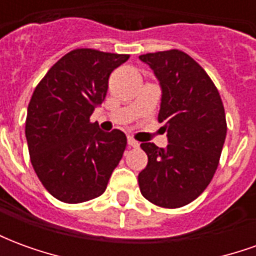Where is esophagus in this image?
Here are the masks:
<instances>
[{
  "label": "esophagus",
  "instance_id": "1",
  "mask_svg": "<svg viewBox=\"0 0 256 256\" xmlns=\"http://www.w3.org/2000/svg\"><path fill=\"white\" fill-rule=\"evenodd\" d=\"M128 145L132 146V148H138V146H140L138 141H136V140L132 138V137H128Z\"/></svg>",
  "mask_w": 256,
  "mask_h": 256
}]
</instances>
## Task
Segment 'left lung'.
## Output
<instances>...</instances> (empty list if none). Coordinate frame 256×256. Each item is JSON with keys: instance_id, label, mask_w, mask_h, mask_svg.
I'll list each match as a JSON object with an SVG mask.
<instances>
[{"instance_id": "8db88e82", "label": "left lung", "mask_w": 256, "mask_h": 256, "mask_svg": "<svg viewBox=\"0 0 256 256\" xmlns=\"http://www.w3.org/2000/svg\"><path fill=\"white\" fill-rule=\"evenodd\" d=\"M162 86L158 120L170 144L141 148L148 164L138 174L140 190L163 208H180L198 198L214 177L226 137L225 108L208 74L178 49L141 54Z\"/></svg>"}]
</instances>
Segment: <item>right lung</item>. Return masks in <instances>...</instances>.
I'll use <instances>...</instances> for the list:
<instances>
[{"label":"right lung","instance_id":"1","mask_svg":"<svg viewBox=\"0 0 256 256\" xmlns=\"http://www.w3.org/2000/svg\"><path fill=\"white\" fill-rule=\"evenodd\" d=\"M128 54L74 49L46 72L31 96L26 138L31 164L48 192L60 202L84 203L106 192L128 138L90 122L108 90L111 72Z\"/></svg>","mask_w":256,"mask_h":256}]
</instances>
